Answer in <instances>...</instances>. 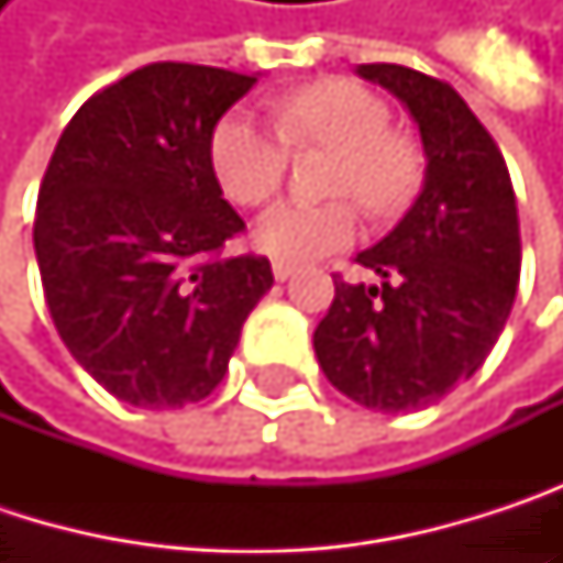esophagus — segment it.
<instances>
[{"label":"esophagus","mask_w":563,"mask_h":563,"mask_svg":"<svg viewBox=\"0 0 563 563\" xmlns=\"http://www.w3.org/2000/svg\"><path fill=\"white\" fill-rule=\"evenodd\" d=\"M292 274H296V267H292V264H286V261H274V277H277V280H289V277H292Z\"/></svg>","instance_id":"34e87169"}]
</instances>
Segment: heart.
I'll return each mask as SVG.
<instances>
[{
  "instance_id": "b5f03b06",
  "label": "heart",
  "mask_w": 563,
  "mask_h": 563,
  "mask_svg": "<svg viewBox=\"0 0 563 563\" xmlns=\"http://www.w3.org/2000/svg\"><path fill=\"white\" fill-rule=\"evenodd\" d=\"M277 130L251 113L224 117L211 133V166L234 205H267L283 185L289 146L335 153L332 195H352L372 214H388L410 195L420 159L407 136L391 130L388 103L355 80H316L271 103ZM358 211L349 198L322 205L283 201L254 224V244L286 264L325 257L352 244Z\"/></svg>"
}]
</instances>
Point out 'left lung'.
<instances>
[{
  "label": "left lung",
  "mask_w": 563,
  "mask_h": 563,
  "mask_svg": "<svg viewBox=\"0 0 563 563\" xmlns=\"http://www.w3.org/2000/svg\"><path fill=\"white\" fill-rule=\"evenodd\" d=\"M420 126L427 175L388 238L355 264L382 286L345 283L312 332L332 388L382 413L420 410L473 378L506 329L521 238L508 166L466 100L404 64H362Z\"/></svg>",
  "instance_id": "1"
}]
</instances>
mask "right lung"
<instances>
[{
    "mask_svg": "<svg viewBox=\"0 0 563 563\" xmlns=\"http://www.w3.org/2000/svg\"><path fill=\"white\" fill-rule=\"evenodd\" d=\"M254 80L185 60L136 67L80 103L42 178L35 257L57 335L133 407L205 400L274 286L267 257L221 254L244 221L211 166V133Z\"/></svg>",
    "mask_w": 563,
    "mask_h": 563,
    "instance_id": "obj_1",
    "label": "right lung"
}]
</instances>
